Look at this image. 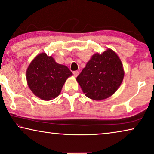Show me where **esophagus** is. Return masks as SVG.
Here are the masks:
<instances>
[{
    "label": "esophagus",
    "mask_w": 154,
    "mask_h": 154,
    "mask_svg": "<svg viewBox=\"0 0 154 154\" xmlns=\"http://www.w3.org/2000/svg\"><path fill=\"white\" fill-rule=\"evenodd\" d=\"M73 74H74V77H77L79 74V72L78 71H74V72H73Z\"/></svg>",
    "instance_id": "obj_1"
}]
</instances>
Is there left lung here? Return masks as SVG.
Wrapping results in <instances>:
<instances>
[{
    "mask_svg": "<svg viewBox=\"0 0 154 154\" xmlns=\"http://www.w3.org/2000/svg\"><path fill=\"white\" fill-rule=\"evenodd\" d=\"M123 77L124 70L119 57L108 48L102 54L93 55L76 80L87 97L102 100L115 94Z\"/></svg>",
    "mask_w": 154,
    "mask_h": 154,
    "instance_id": "left-lung-1",
    "label": "left lung"
}]
</instances>
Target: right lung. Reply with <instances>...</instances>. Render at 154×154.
Instances as JSON below:
<instances>
[{"label": "right lung", "mask_w": 154, "mask_h": 154, "mask_svg": "<svg viewBox=\"0 0 154 154\" xmlns=\"http://www.w3.org/2000/svg\"><path fill=\"white\" fill-rule=\"evenodd\" d=\"M72 73L67 66L57 63L45 52L37 55L27 68L28 86L34 95L43 100L56 98L67 78Z\"/></svg>", "instance_id": "1"}]
</instances>
